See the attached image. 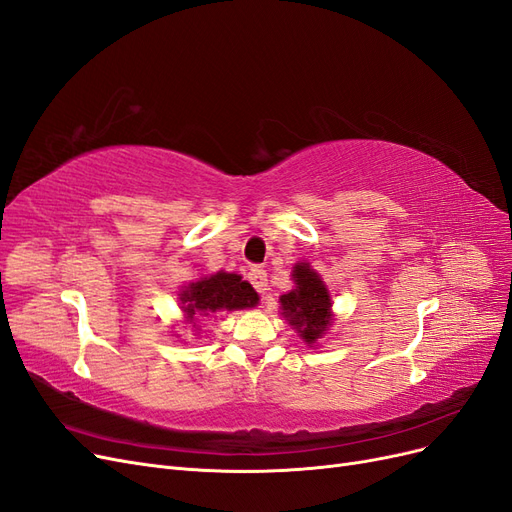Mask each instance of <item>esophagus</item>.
I'll return each instance as SVG.
<instances>
[{
    "label": "esophagus",
    "instance_id": "esophagus-1",
    "mask_svg": "<svg viewBox=\"0 0 512 512\" xmlns=\"http://www.w3.org/2000/svg\"><path fill=\"white\" fill-rule=\"evenodd\" d=\"M248 279H250V284L256 288V292L264 294V290H267L269 279H267V271H264L262 267H252L248 273Z\"/></svg>",
    "mask_w": 512,
    "mask_h": 512
}]
</instances>
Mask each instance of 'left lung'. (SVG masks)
<instances>
[{
	"label": "left lung",
	"instance_id": "left-lung-1",
	"mask_svg": "<svg viewBox=\"0 0 512 512\" xmlns=\"http://www.w3.org/2000/svg\"><path fill=\"white\" fill-rule=\"evenodd\" d=\"M296 288L279 298L288 322L298 328L307 343H315L330 326V294L309 264L298 262L294 267Z\"/></svg>",
	"mask_w": 512,
	"mask_h": 512
}]
</instances>
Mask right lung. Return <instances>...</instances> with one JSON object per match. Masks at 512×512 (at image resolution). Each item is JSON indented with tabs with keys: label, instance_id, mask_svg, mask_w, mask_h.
Masks as SVG:
<instances>
[{
	"label": "right lung",
	"instance_id": "right-lung-1",
	"mask_svg": "<svg viewBox=\"0 0 512 512\" xmlns=\"http://www.w3.org/2000/svg\"><path fill=\"white\" fill-rule=\"evenodd\" d=\"M180 301L188 322H195L199 315H209L222 309L233 311L254 307L258 303V294L248 281L241 279V275L218 271L216 275L201 277L199 281L184 286Z\"/></svg>",
	"mask_w": 512,
	"mask_h": 512
}]
</instances>
